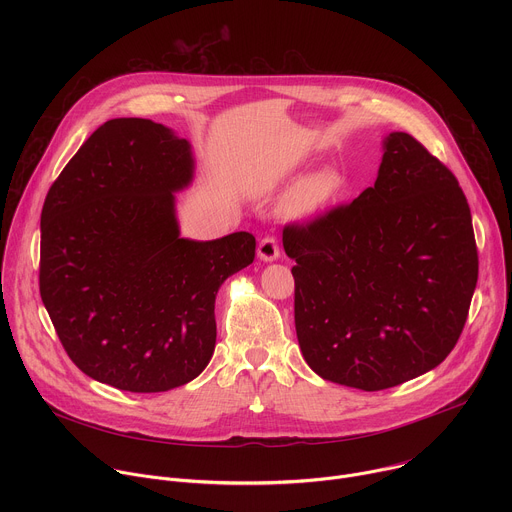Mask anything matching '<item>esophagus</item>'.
I'll return each instance as SVG.
<instances>
[{
    "label": "esophagus",
    "instance_id": "esophagus-1",
    "mask_svg": "<svg viewBox=\"0 0 512 512\" xmlns=\"http://www.w3.org/2000/svg\"><path fill=\"white\" fill-rule=\"evenodd\" d=\"M257 257L265 263L269 261H275L279 257V245H277V239L275 237H265L261 239L259 247H257Z\"/></svg>",
    "mask_w": 512,
    "mask_h": 512
}]
</instances>
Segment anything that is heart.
Here are the masks:
<instances>
[{"label": "heart", "mask_w": 512, "mask_h": 512, "mask_svg": "<svg viewBox=\"0 0 512 512\" xmlns=\"http://www.w3.org/2000/svg\"><path fill=\"white\" fill-rule=\"evenodd\" d=\"M340 190V180L332 172H318L291 190L285 198V212L291 218H306L326 206Z\"/></svg>", "instance_id": "1"}]
</instances>
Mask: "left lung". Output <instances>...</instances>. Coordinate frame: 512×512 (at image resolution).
<instances>
[{
    "label": "left lung",
    "mask_w": 512,
    "mask_h": 512,
    "mask_svg": "<svg viewBox=\"0 0 512 512\" xmlns=\"http://www.w3.org/2000/svg\"><path fill=\"white\" fill-rule=\"evenodd\" d=\"M296 259V332L324 381L383 391L444 362L468 318L478 253L456 176L403 131L375 186L283 229Z\"/></svg>",
    "instance_id": "8db88e82"
}]
</instances>
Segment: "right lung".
Returning <instances> with one entry per match:
<instances>
[{"mask_svg":"<svg viewBox=\"0 0 512 512\" xmlns=\"http://www.w3.org/2000/svg\"><path fill=\"white\" fill-rule=\"evenodd\" d=\"M188 139L152 119L103 123L50 186L40 216V296L91 379L162 393L196 379L216 344L214 300L251 265L255 237H180Z\"/></svg>","mask_w":512,"mask_h":512,"instance_id":"obj_1","label":"right lung"}]
</instances>
